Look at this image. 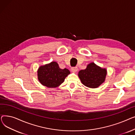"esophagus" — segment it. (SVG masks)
Returning <instances> with one entry per match:
<instances>
[{
	"label": "esophagus",
	"instance_id": "34e87169",
	"mask_svg": "<svg viewBox=\"0 0 135 135\" xmlns=\"http://www.w3.org/2000/svg\"><path fill=\"white\" fill-rule=\"evenodd\" d=\"M78 68L77 67H72V68H71V71L72 72H73V73H75V72H76L77 71H78Z\"/></svg>",
	"mask_w": 135,
	"mask_h": 135
}]
</instances>
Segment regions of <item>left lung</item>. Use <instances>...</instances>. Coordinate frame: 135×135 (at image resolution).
<instances>
[{"instance_id": "8db88e82", "label": "left lung", "mask_w": 135, "mask_h": 135, "mask_svg": "<svg viewBox=\"0 0 135 135\" xmlns=\"http://www.w3.org/2000/svg\"><path fill=\"white\" fill-rule=\"evenodd\" d=\"M107 70L97 66L92 62L87 66L85 69L81 70L78 76L82 84L90 88H96L105 80Z\"/></svg>"}]
</instances>
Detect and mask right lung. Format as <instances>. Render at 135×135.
<instances>
[{
	"label": "right lung",
	"mask_w": 135,
	"mask_h": 135,
	"mask_svg": "<svg viewBox=\"0 0 135 135\" xmlns=\"http://www.w3.org/2000/svg\"><path fill=\"white\" fill-rule=\"evenodd\" d=\"M37 73L38 80L42 85L53 88L63 83L70 71L67 68L61 69L56 62H51L40 66Z\"/></svg>",
	"instance_id": "right-lung-1"
}]
</instances>
